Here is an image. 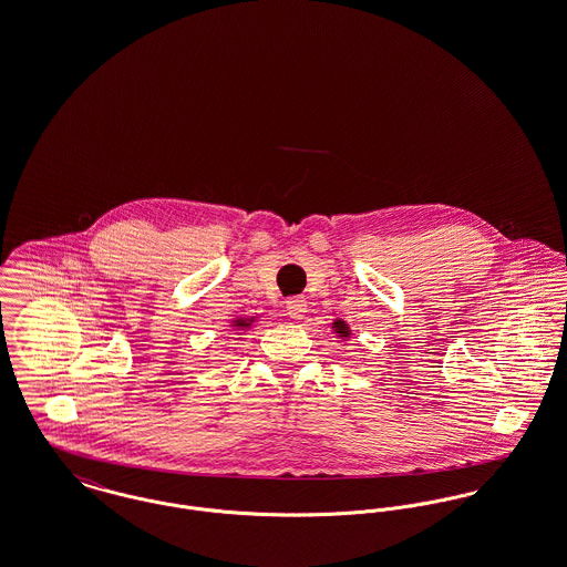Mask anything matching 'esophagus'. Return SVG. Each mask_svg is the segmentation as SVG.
<instances>
[{"instance_id": "34e87169", "label": "esophagus", "mask_w": 567, "mask_h": 567, "mask_svg": "<svg viewBox=\"0 0 567 567\" xmlns=\"http://www.w3.org/2000/svg\"><path fill=\"white\" fill-rule=\"evenodd\" d=\"M306 308H308V301H306L303 297H291V299L287 301V315H289L293 321H299V319L306 317Z\"/></svg>"}]
</instances>
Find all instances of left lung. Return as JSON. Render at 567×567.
Instances as JSON below:
<instances>
[{
    "label": "left lung",
    "instance_id": "left-lung-1",
    "mask_svg": "<svg viewBox=\"0 0 567 567\" xmlns=\"http://www.w3.org/2000/svg\"><path fill=\"white\" fill-rule=\"evenodd\" d=\"M331 331H333L336 338H338L340 342H344V344L351 340V324L347 323V321H342V319H336V321L331 323Z\"/></svg>",
    "mask_w": 567,
    "mask_h": 567
}]
</instances>
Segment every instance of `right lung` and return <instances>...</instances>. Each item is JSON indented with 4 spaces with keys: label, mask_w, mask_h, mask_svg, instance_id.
Wrapping results in <instances>:
<instances>
[{
    "label": "right lung",
    "mask_w": 567,
    "mask_h": 567,
    "mask_svg": "<svg viewBox=\"0 0 567 567\" xmlns=\"http://www.w3.org/2000/svg\"><path fill=\"white\" fill-rule=\"evenodd\" d=\"M257 321H259V317H236V319L229 323V327L236 331V336H243L244 331L250 329Z\"/></svg>",
    "instance_id": "1"
}]
</instances>
